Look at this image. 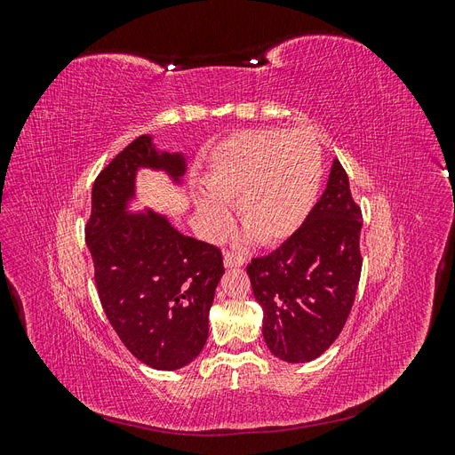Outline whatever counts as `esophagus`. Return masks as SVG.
I'll list each match as a JSON object with an SVG mask.
<instances>
[{
	"label": "esophagus",
	"mask_w": 455,
	"mask_h": 455,
	"mask_svg": "<svg viewBox=\"0 0 455 455\" xmlns=\"http://www.w3.org/2000/svg\"><path fill=\"white\" fill-rule=\"evenodd\" d=\"M224 266L226 267H241L244 266V256L237 252H226L224 254Z\"/></svg>",
	"instance_id": "1"
}]
</instances>
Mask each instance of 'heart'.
I'll list each match as a JSON object with an SVG mask.
<instances>
[{
    "mask_svg": "<svg viewBox=\"0 0 455 455\" xmlns=\"http://www.w3.org/2000/svg\"><path fill=\"white\" fill-rule=\"evenodd\" d=\"M323 149L307 131H246L220 146L203 176L211 196L196 199L209 237L231 228L224 203H235L241 224L266 246L286 241L306 222L323 182Z\"/></svg>",
    "mask_w": 455,
    "mask_h": 455,
    "instance_id": "heart-1",
    "label": "heart"
}]
</instances>
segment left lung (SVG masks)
I'll return each instance as SVG.
<instances>
[{"mask_svg":"<svg viewBox=\"0 0 455 455\" xmlns=\"http://www.w3.org/2000/svg\"><path fill=\"white\" fill-rule=\"evenodd\" d=\"M361 206L334 159L328 184L306 222L277 251L246 266L264 309L261 334L284 363H309L339 336L361 279Z\"/></svg>","mask_w":455,"mask_h":455,"instance_id":"8db88e82","label":"left lung"}]
</instances>
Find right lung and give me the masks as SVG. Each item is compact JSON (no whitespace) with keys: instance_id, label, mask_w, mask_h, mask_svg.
Listing matches in <instances>:
<instances>
[{"instance_id":"obj_1","label":"right lung","mask_w":455,"mask_h":455,"mask_svg":"<svg viewBox=\"0 0 455 455\" xmlns=\"http://www.w3.org/2000/svg\"><path fill=\"white\" fill-rule=\"evenodd\" d=\"M139 169L164 171L178 184L182 154L157 151L144 134L96 176L85 241L102 309L140 363L178 370L203 351L209 311L224 275L214 244L186 237L154 211L127 212Z\"/></svg>"}]
</instances>
